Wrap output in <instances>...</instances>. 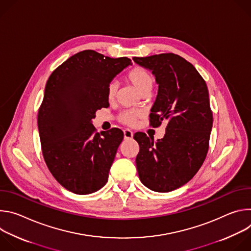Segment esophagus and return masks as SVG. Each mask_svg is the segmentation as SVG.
Masks as SVG:
<instances>
[{
	"label": "esophagus",
	"instance_id": "34e87169",
	"mask_svg": "<svg viewBox=\"0 0 251 251\" xmlns=\"http://www.w3.org/2000/svg\"><path fill=\"white\" fill-rule=\"evenodd\" d=\"M124 138L125 139H132L133 138V132L130 129H125L124 131Z\"/></svg>",
	"mask_w": 251,
	"mask_h": 251
}]
</instances>
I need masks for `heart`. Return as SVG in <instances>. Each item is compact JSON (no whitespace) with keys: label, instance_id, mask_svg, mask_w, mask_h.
<instances>
[{"label":"heart","instance_id":"obj_1","mask_svg":"<svg viewBox=\"0 0 251 251\" xmlns=\"http://www.w3.org/2000/svg\"><path fill=\"white\" fill-rule=\"evenodd\" d=\"M128 78L132 84L138 89L142 94L144 92H149L154 84V77L149 71L143 67H135L128 74ZM118 82L112 80L107 85V97L109 100H112L117 93ZM143 111L139 109H127L120 113L119 121L125 125L133 126L136 124L137 119L142 117Z\"/></svg>","mask_w":251,"mask_h":251}]
</instances>
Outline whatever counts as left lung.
Returning a JSON list of instances; mask_svg holds the SVG:
<instances>
[{
  "mask_svg": "<svg viewBox=\"0 0 251 251\" xmlns=\"http://www.w3.org/2000/svg\"><path fill=\"white\" fill-rule=\"evenodd\" d=\"M133 60L151 70L159 85L150 113L151 125L158 127L167 122L164 138L155 143L145 133L134 135L140 146L138 175L148 189L171 192L191 181L206 157L212 127L208 90L195 66L177 54Z\"/></svg>",
  "mask_w": 251,
  "mask_h": 251,
  "instance_id": "obj_1",
  "label": "left lung"
}]
</instances>
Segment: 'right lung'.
<instances>
[{
	"instance_id": "right-lung-1",
	"label": "right lung",
	"mask_w": 251,
	"mask_h": 251,
	"mask_svg": "<svg viewBox=\"0 0 251 251\" xmlns=\"http://www.w3.org/2000/svg\"><path fill=\"white\" fill-rule=\"evenodd\" d=\"M91 50L75 53L49 77L38 115L42 151L55 180L77 195L92 194L108 181L123 132H96L95 112L109 105L107 85L131 65Z\"/></svg>"
}]
</instances>
